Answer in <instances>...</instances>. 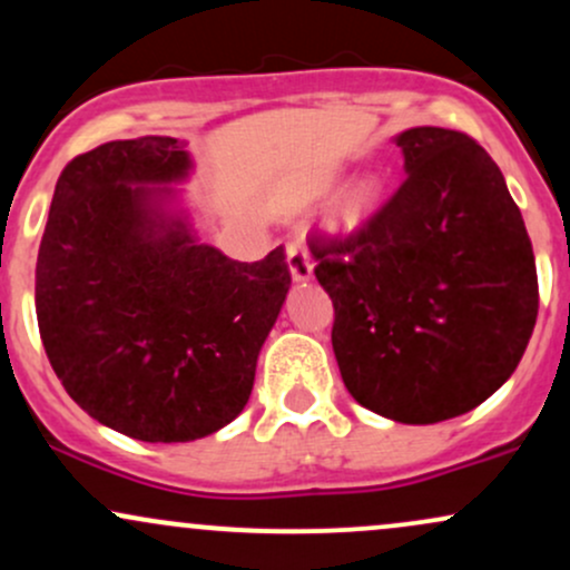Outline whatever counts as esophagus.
Returning a JSON list of instances; mask_svg holds the SVG:
<instances>
[{
	"label": "esophagus",
	"mask_w": 570,
	"mask_h": 570,
	"mask_svg": "<svg viewBox=\"0 0 570 570\" xmlns=\"http://www.w3.org/2000/svg\"><path fill=\"white\" fill-rule=\"evenodd\" d=\"M286 265H289V273L294 281H307L313 276L311 254H307V248L299 244V240L286 244Z\"/></svg>",
	"instance_id": "obj_1"
}]
</instances>
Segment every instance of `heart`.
<instances>
[{"instance_id":"1","label":"heart","mask_w":570,"mask_h":570,"mask_svg":"<svg viewBox=\"0 0 570 570\" xmlns=\"http://www.w3.org/2000/svg\"><path fill=\"white\" fill-rule=\"evenodd\" d=\"M381 195H383V187L375 176H364V179L353 181L348 193H345L343 203H340V225L345 227L362 225V222L377 208Z\"/></svg>"}]
</instances>
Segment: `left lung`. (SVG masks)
I'll list each match as a JSON object with an SVG mask.
<instances>
[{
	"instance_id": "8db88e82",
	"label": "left lung",
	"mask_w": 570,
	"mask_h": 570,
	"mask_svg": "<svg viewBox=\"0 0 570 570\" xmlns=\"http://www.w3.org/2000/svg\"><path fill=\"white\" fill-rule=\"evenodd\" d=\"M404 185L358 233L313 240L332 348L362 407L426 426L512 377L539 316L533 246L493 158L466 134L394 136Z\"/></svg>"
}]
</instances>
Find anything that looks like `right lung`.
Returning a JSON list of instances; mask_svg holds the SVG:
<instances>
[{
    "mask_svg": "<svg viewBox=\"0 0 570 570\" xmlns=\"http://www.w3.org/2000/svg\"><path fill=\"white\" fill-rule=\"evenodd\" d=\"M171 136L107 141L58 179L37 257V322L67 394L141 442H193L235 421L292 276L284 246L238 263L203 244L174 185Z\"/></svg>",
    "mask_w": 570,
    "mask_h": 570,
    "instance_id": "add662e5",
    "label": "right lung"
}]
</instances>
